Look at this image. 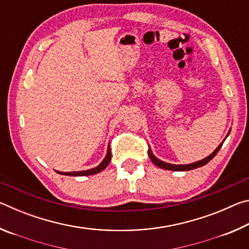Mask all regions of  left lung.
<instances>
[{"label": "left lung", "mask_w": 249, "mask_h": 249, "mask_svg": "<svg viewBox=\"0 0 249 249\" xmlns=\"http://www.w3.org/2000/svg\"><path fill=\"white\" fill-rule=\"evenodd\" d=\"M230 132H231V129L229 130V133H227L226 137L230 135ZM226 137L224 138V141L226 140ZM224 141H223V142H221V144L216 147V149L214 150L212 154L209 155L208 157H205L204 159H202V160H199V161L189 163V165H174V163H169V162L162 161V160L158 159V158L156 157V156L153 154V150L150 149V147H149V149H148V156H149V158H150L151 161H153L156 166L159 167V168H162V169L171 170V171H188V170L196 169V168H199V167H202V166L206 165V163H208L211 159H213L214 156H215V155L218 153V150L221 149V147H222V145H223V142H224Z\"/></svg>", "instance_id": "1"}]
</instances>
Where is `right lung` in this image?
<instances>
[{
    "instance_id": "1",
    "label": "right lung",
    "mask_w": 249,
    "mask_h": 249,
    "mask_svg": "<svg viewBox=\"0 0 249 249\" xmlns=\"http://www.w3.org/2000/svg\"><path fill=\"white\" fill-rule=\"evenodd\" d=\"M111 157H112V154H111V148H109V144L107 146V155H105L104 159L101 161L98 166L94 167V168H91V169H88V170H81V171H70V172H62V171H57V174H60V175H64V176H73V177H81V176H92V175H95V174H99L102 170H104L105 168L107 167V165L111 161Z\"/></svg>"
}]
</instances>
